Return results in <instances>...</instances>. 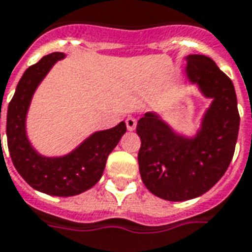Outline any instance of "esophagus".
I'll return each instance as SVG.
<instances>
[{
    "label": "esophagus",
    "instance_id": "34e87169",
    "mask_svg": "<svg viewBox=\"0 0 252 252\" xmlns=\"http://www.w3.org/2000/svg\"><path fill=\"white\" fill-rule=\"evenodd\" d=\"M126 128H128V131H133L136 128V124H137V121L136 119L133 117H128L126 120Z\"/></svg>",
    "mask_w": 252,
    "mask_h": 252
}]
</instances>
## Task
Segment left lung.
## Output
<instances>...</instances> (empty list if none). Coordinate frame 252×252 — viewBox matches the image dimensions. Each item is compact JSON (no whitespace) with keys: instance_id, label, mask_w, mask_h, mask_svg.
Segmentation results:
<instances>
[{"instance_id":"obj_1","label":"left lung","mask_w":252,"mask_h":252,"mask_svg":"<svg viewBox=\"0 0 252 252\" xmlns=\"http://www.w3.org/2000/svg\"><path fill=\"white\" fill-rule=\"evenodd\" d=\"M187 76L211 107L195 139L175 135L154 113L137 121L141 145L137 155L141 180L156 196L183 202L207 192L228 168L238 140L239 112L234 84L210 57L188 56Z\"/></svg>"}]
</instances>
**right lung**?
I'll return each mask as SVG.
<instances>
[{
    "instance_id": "add662e5",
    "label": "right lung",
    "mask_w": 252,
    "mask_h": 252,
    "mask_svg": "<svg viewBox=\"0 0 252 252\" xmlns=\"http://www.w3.org/2000/svg\"><path fill=\"white\" fill-rule=\"evenodd\" d=\"M64 57L52 53L32 65L18 81L6 113L7 148L14 167L31 187L55 196H73L92 188L101 178L108 155L126 131V123L93 133L64 158H44L27 139L25 119L32 96L52 65ZM1 119V116H0Z\"/></svg>"
}]
</instances>
